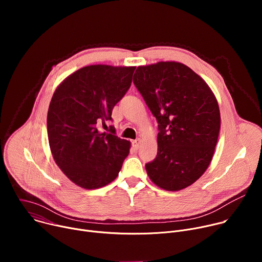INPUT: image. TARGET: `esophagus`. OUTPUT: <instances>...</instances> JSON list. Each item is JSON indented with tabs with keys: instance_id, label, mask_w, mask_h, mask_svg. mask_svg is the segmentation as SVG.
Returning a JSON list of instances; mask_svg holds the SVG:
<instances>
[{
	"instance_id": "obj_1",
	"label": "esophagus",
	"mask_w": 262,
	"mask_h": 262,
	"mask_svg": "<svg viewBox=\"0 0 262 262\" xmlns=\"http://www.w3.org/2000/svg\"><path fill=\"white\" fill-rule=\"evenodd\" d=\"M141 143H142V140L141 139H137V140L133 141V147L135 149H139L140 146H141Z\"/></svg>"
}]
</instances>
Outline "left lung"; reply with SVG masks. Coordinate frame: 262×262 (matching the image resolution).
Segmentation results:
<instances>
[{
    "label": "left lung",
    "mask_w": 262,
    "mask_h": 262,
    "mask_svg": "<svg viewBox=\"0 0 262 262\" xmlns=\"http://www.w3.org/2000/svg\"><path fill=\"white\" fill-rule=\"evenodd\" d=\"M133 81L159 123L158 154L145 165L147 174L166 191L185 189L211 162L221 126L216 98L179 62L139 66Z\"/></svg>",
    "instance_id": "1"
}]
</instances>
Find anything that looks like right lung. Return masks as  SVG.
I'll list each match as a JSON object with an SVG mask.
<instances>
[{"instance_id":"right-lung-1","label":"right lung","mask_w":262,"mask_h":262,"mask_svg":"<svg viewBox=\"0 0 262 262\" xmlns=\"http://www.w3.org/2000/svg\"><path fill=\"white\" fill-rule=\"evenodd\" d=\"M135 66L90 65L67 77L56 89L48 112L53 158L77 185L98 189L113 181L129 154L130 142L100 133L112 111L130 87Z\"/></svg>"}]
</instances>
